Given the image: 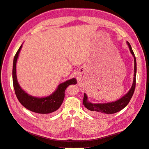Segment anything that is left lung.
<instances>
[{"label":"left lung","mask_w":149,"mask_h":149,"mask_svg":"<svg viewBox=\"0 0 149 149\" xmlns=\"http://www.w3.org/2000/svg\"><path fill=\"white\" fill-rule=\"evenodd\" d=\"M126 43L129 46L130 52L134 58V80H133L132 85L129 91L121 98L115 101H112V102L106 103H92L88 101V95L86 94L85 93H84V98L83 103L84 107L88 109V110L92 111L93 113L98 115L99 116L113 114L121 111L122 109H123L129 104V101L134 93L136 84V58L135 57V54L132 49V47L130 43L128 42H126Z\"/></svg>","instance_id":"obj_1"}]
</instances>
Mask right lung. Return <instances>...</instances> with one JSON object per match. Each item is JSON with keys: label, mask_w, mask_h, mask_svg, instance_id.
Returning a JSON list of instances; mask_svg holds the SVG:
<instances>
[{"label": "right lung", "mask_w": 149, "mask_h": 149, "mask_svg": "<svg viewBox=\"0 0 149 149\" xmlns=\"http://www.w3.org/2000/svg\"><path fill=\"white\" fill-rule=\"evenodd\" d=\"M22 45L23 43L15 55L13 67V86L17 99L22 106L35 113L48 114L56 111L63 101L66 89L70 84H77L76 79L72 78L59 84L56 91L48 96L37 97L28 94L20 87L17 81L16 74V64Z\"/></svg>", "instance_id": "obj_1"}]
</instances>
